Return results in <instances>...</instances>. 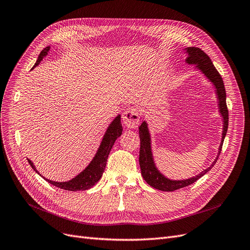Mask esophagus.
Here are the masks:
<instances>
[{
    "label": "esophagus",
    "mask_w": 250,
    "mask_h": 250,
    "mask_svg": "<svg viewBox=\"0 0 250 250\" xmlns=\"http://www.w3.org/2000/svg\"><path fill=\"white\" fill-rule=\"evenodd\" d=\"M123 122L128 128H136L140 123L139 109L137 107L127 108L123 113Z\"/></svg>",
    "instance_id": "esophagus-1"
}]
</instances>
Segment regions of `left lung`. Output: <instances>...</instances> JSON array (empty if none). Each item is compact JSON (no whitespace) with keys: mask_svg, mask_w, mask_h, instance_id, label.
<instances>
[{"mask_svg":"<svg viewBox=\"0 0 250 250\" xmlns=\"http://www.w3.org/2000/svg\"><path fill=\"white\" fill-rule=\"evenodd\" d=\"M186 50L188 53L187 62L189 64H197V68L204 74V75L212 82V84L215 86L217 100H218L219 112L224 118L223 138H221V143L219 146L217 158L213 163H212V165L209 168L198 174L197 176L191 177L189 179L171 180V179H168L167 177H165L155 167L153 158H152V152H151L150 134L148 131V126H147L146 122H143L139 126V136H140L139 164L141 168V174L144 180L148 183L150 187L163 191H173L182 188L188 187L193 182H196L198 179H200L202 176H204L208 171H210L211 168L215 165L218 159V155L220 154L221 148H223V143L225 140V137L227 135L228 125H229V111H228L227 102H226L227 100L226 88H225L224 81L220 76V74L215 69L214 64L212 63L210 58L202 49L198 47H188L186 48Z\"/></svg>","mask_w":250,"mask_h":250,"instance_id":"left-lung-1","label":"left lung"}]
</instances>
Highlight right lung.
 <instances>
[{
  "instance_id": "add662e5",
  "label": "right lung",
  "mask_w": 250,
  "mask_h": 250,
  "mask_svg": "<svg viewBox=\"0 0 250 250\" xmlns=\"http://www.w3.org/2000/svg\"><path fill=\"white\" fill-rule=\"evenodd\" d=\"M49 49H50V47L48 46V47L44 48L40 52L39 58H38V60H37L34 68L36 66H38L45 55L48 53ZM122 133H123V125H122V123H120V115H117L114 118L113 122L111 123L110 125L108 126L107 131L104 135L103 140H102L99 149L95 155V158L92 159V161L89 163L87 167L83 170L80 174H78L75 178H73L66 182H57V181H52L49 179H45L44 177L43 178L46 181L51 183L52 186L58 187L64 190L77 191V190H86V189L92 188L101 179L102 175H103V172L106 168V163H107V159H108V155L110 153V150H111V148H112V146L114 145V142L116 141L117 138L122 135ZM27 162H29V164L31 165V167L34 169V171L39 174V172L36 170L32 161L27 160Z\"/></svg>"
}]
</instances>
